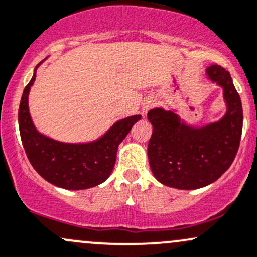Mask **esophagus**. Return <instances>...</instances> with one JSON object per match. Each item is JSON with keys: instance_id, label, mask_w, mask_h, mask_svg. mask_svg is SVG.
<instances>
[{"instance_id": "obj_1", "label": "esophagus", "mask_w": 257, "mask_h": 257, "mask_svg": "<svg viewBox=\"0 0 257 257\" xmlns=\"http://www.w3.org/2000/svg\"><path fill=\"white\" fill-rule=\"evenodd\" d=\"M153 106H154L153 101H150V99H149V101H147V102H145L144 104H143V112H144V113H147L148 110H149L150 108L153 107Z\"/></svg>"}]
</instances>
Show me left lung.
<instances>
[{"label":"left lung","mask_w":257,"mask_h":257,"mask_svg":"<svg viewBox=\"0 0 257 257\" xmlns=\"http://www.w3.org/2000/svg\"><path fill=\"white\" fill-rule=\"evenodd\" d=\"M210 81L223 87L226 113L219 121L192 128L163 108L148 112L153 134L148 144L150 169L159 182L196 190L218 180L235 159L242 132V106L230 74L220 65L207 67Z\"/></svg>","instance_id":"8db88e82"}]
</instances>
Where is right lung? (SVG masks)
<instances>
[{
    "label": "right lung",
    "mask_w": 257,
    "mask_h": 257,
    "mask_svg": "<svg viewBox=\"0 0 257 257\" xmlns=\"http://www.w3.org/2000/svg\"><path fill=\"white\" fill-rule=\"evenodd\" d=\"M36 70L24 87L18 110L22 144L32 166L48 182L66 190H86L104 182L114 167L118 145L142 115L118 120L103 137L87 144L50 139L37 131L29 114L28 93L36 80Z\"/></svg>",
    "instance_id": "1"
}]
</instances>
